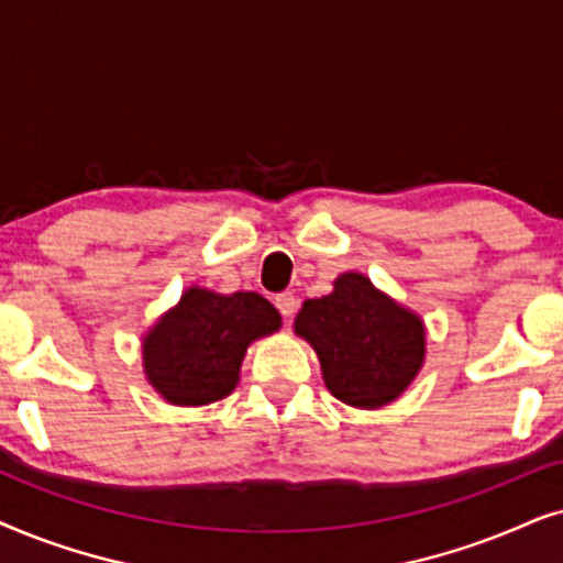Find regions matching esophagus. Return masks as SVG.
Instances as JSON below:
<instances>
[{
	"label": "esophagus",
	"instance_id": "esophagus-1",
	"mask_svg": "<svg viewBox=\"0 0 563 563\" xmlns=\"http://www.w3.org/2000/svg\"><path fill=\"white\" fill-rule=\"evenodd\" d=\"M275 306H277V311L283 313V317L294 319V313L298 309V298L294 294H277L275 296Z\"/></svg>",
	"mask_w": 563,
	"mask_h": 563
}]
</instances>
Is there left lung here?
I'll return each instance as SVG.
<instances>
[{
  "label": "left lung",
  "mask_w": 563,
  "mask_h": 563,
  "mask_svg": "<svg viewBox=\"0 0 563 563\" xmlns=\"http://www.w3.org/2000/svg\"><path fill=\"white\" fill-rule=\"evenodd\" d=\"M296 332L317 350L329 391L350 407H384L422 368V321L360 273L340 275L332 294L306 301Z\"/></svg>",
  "instance_id": "8db88e82"
}]
</instances>
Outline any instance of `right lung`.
<instances>
[{
	"label": "right lung",
	"instance_id": "right-lung-1",
	"mask_svg": "<svg viewBox=\"0 0 563 563\" xmlns=\"http://www.w3.org/2000/svg\"><path fill=\"white\" fill-rule=\"evenodd\" d=\"M275 329L280 313L260 294L190 288L144 340L148 384L179 407L219 401L239 384L250 342Z\"/></svg>",
	"mask_w": 563,
	"mask_h": 563
}]
</instances>
